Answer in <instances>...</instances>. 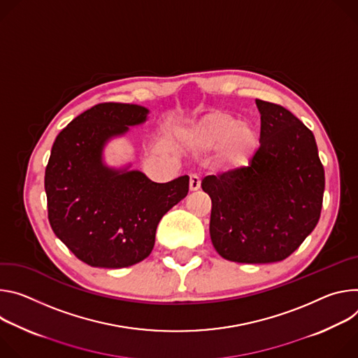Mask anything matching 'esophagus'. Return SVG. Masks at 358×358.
<instances>
[{"mask_svg":"<svg viewBox=\"0 0 358 358\" xmlns=\"http://www.w3.org/2000/svg\"><path fill=\"white\" fill-rule=\"evenodd\" d=\"M189 179H190V180H189V189H190L192 192H194V190H197V189L201 187V179H199V176L190 175Z\"/></svg>","mask_w":358,"mask_h":358,"instance_id":"obj_1","label":"esophagus"}]
</instances>
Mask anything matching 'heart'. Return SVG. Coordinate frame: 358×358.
Listing matches in <instances>:
<instances>
[{
	"label": "heart",
	"instance_id": "b5f03b06",
	"mask_svg": "<svg viewBox=\"0 0 358 358\" xmlns=\"http://www.w3.org/2000/svg\"><path fill=\"white\" fill-rule=\"evenodd\" d=\"M180 141L194 152L216 148L219 162L230 169L248 165L259 146L255 128L248 122H239L233 113L222 109L212 110L183 128Z\"/></svg>",
	"mask_w": 358,
	"mask_h": 358
}]
</instances>
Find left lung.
I'll list each match as a JSON object with an SVG mask.
<instances>
[{
  "label": "left lung",
  "instance_id": "8db88e82",
  "mask_svg": "<svg viewBox=\"0 0 358 358\" xmlns=\"http://www.w3.org/2000/svg\"><path fill=\"white\" fill-rule=\"evenodd\" d=\"M260 146L250 165L202 180L210 196V239L237 263L289 257L320 219L324 168L313 132L289 109L256 99Z\"/></svg>",
  "mask_w": 358,
  "mask_h": 358
}]
</instances>
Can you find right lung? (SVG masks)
<instances>
[{
  "label": "right lung",
  "mask_w": 358,
  "mask_h": 358,
  "mask_svg": "<svg viewBox=\"0 0 358 358\" xmlns=\"http://www.w3.org/2000/svg\"><path fill=\"white\" fill-rule=\"evenodd\" d=\"M148 109L103 102L78 115L57 136L45 168L50 224L59 241L92 267L122 268L146 259L162 216L189 192V176L155 183L142 172L102 164V148Z\"/></svg>",
  "instance_id": "obj_1"
}]
</instances>
